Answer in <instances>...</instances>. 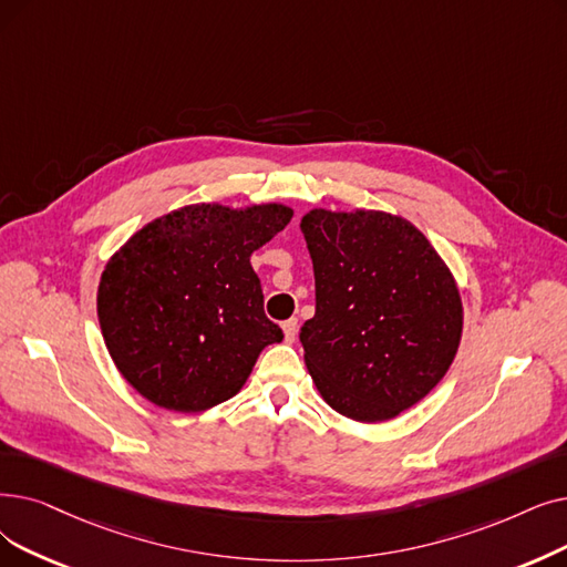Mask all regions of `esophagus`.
<instances>
[{
	"label": "esophagus",
	"mask_w": 567,
	"mask_h": 567,
	"mask_svg": "<svg viewBox=\"0 0 567 567\" xmlns=\"http://www.w3.org/2000/svg\"><path fill=\"white\" fill-rule=\"evenodd\" d=\"M282 331H285V340L287 342H293V338H297L299 333V319H287V322H282Z\"/></svg>",
	"instance_id": "obj_1"
}]
</instances>
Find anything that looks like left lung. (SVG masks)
Listing matches in <instances>:
<instances>
[{
  "label": "left lung",
  "instance_id": "left-lung-1",
  "mask_svg": "<svg viewBox=\"0 0 567 567\" xmlns=\"http://www.w3.org/2000/svg\"><path fill=\"white\" fill-rule=\"evenodd\" d=\"M301 231L315 270V317L301 329L308 373L342 416L389 422L450 371L463 333L458 285L401 215L312 208Z\"/></svg>",
  "mask_w": 567,
  "mask_h": 567
}]
</instances>
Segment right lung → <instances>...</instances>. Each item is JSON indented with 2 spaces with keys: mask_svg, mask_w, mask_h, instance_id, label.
Here are the masks:
<instances>
[{
  "mask_svg": "<svg viewBox=\"0 0 567 567\" xmlns=\"http://www.w3.org/2000/svg\"><path fill=\"white\" fill-rule=\"evenodd\" d=\"M285 204H189L155 217L106 261L96 315L106 350L145 401L206 412L234 399L282 329L264 315L255 250L282 231Z\"/></svg>",
  "mask_w": 567,
  "mask_h": 567,
  "instance_id": "right-lung-1",
  "label": "right lung"
}]
</instances>
